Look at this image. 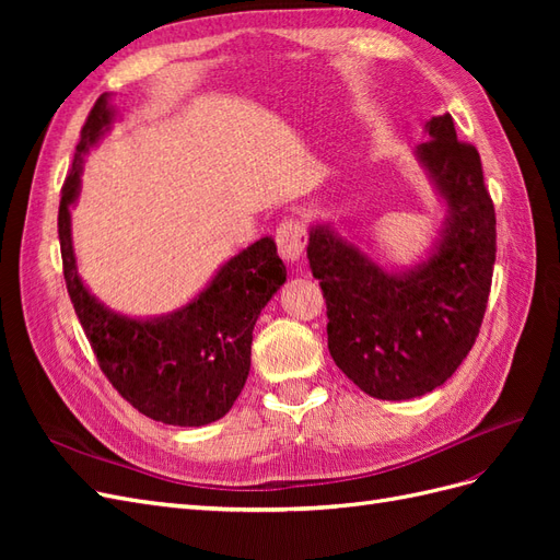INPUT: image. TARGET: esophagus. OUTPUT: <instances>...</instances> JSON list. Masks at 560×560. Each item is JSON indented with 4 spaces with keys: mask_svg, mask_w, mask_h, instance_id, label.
I'll return each instance as SVG.
<instances>
[{
    "mask_svg": "<svg viewBox=\"0 0 560 560\" xmlns=\"http://www.w3.org/2000/svg\"><path fill=\"white\" fill-rule=\"evenodd\" d=\"M278 252L284 261H299L306 249V229L299 222H282L276 233Z\"/></svg>",
    "mask_w": 560,
    "mask_h": 560,
    "instance_id": "obj_1",
    "label": "esophagus"
}]
</instances>
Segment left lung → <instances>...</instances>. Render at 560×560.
<instances>
[{
	"mask_svg": "<svg viewBox=\"0 0 560 560\" xmlns=\"http://www.w3.org/2000/svg\"><path fill=\"white\" fill-rule=\"evenodd\" d=\"M413 151L444 210L413 266H383L331 222L308 231V264L327 301L336 366L376 399L401 401L444 385L479 336L495 264V208L479 151L457 142L451 114L425 124Z\"/></svg>",
	"mask_w": 560,
	"mask_h": 560,
	"instance_id": "obj_1",
	"label": "left lung"
}]
</instances>
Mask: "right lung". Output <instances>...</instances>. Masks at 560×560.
<instances>
[{
	"mask_svg": "<svg viewBox=\"0 0 560 560\" xmlns=\"http://www.w3.org/2000/svg\"><path fill=\"white\" fill-rule=\"evenodd\" d=\"M112 97H97L62 186L58 235L67 292L100 369L118 395L151 420L200 428L224 418L245 387L254 325L284 284L287 268L276 241L266 235L226 259L210 282L173 313L130 317L91 294L79 276L70 210L81 191L83 161L116 121Z\"/></svg>",
	"mask_w": 560,
	"mask_h": 560,
	"instance_id": "1",
	"label": "right lung"
}]
</instances>
